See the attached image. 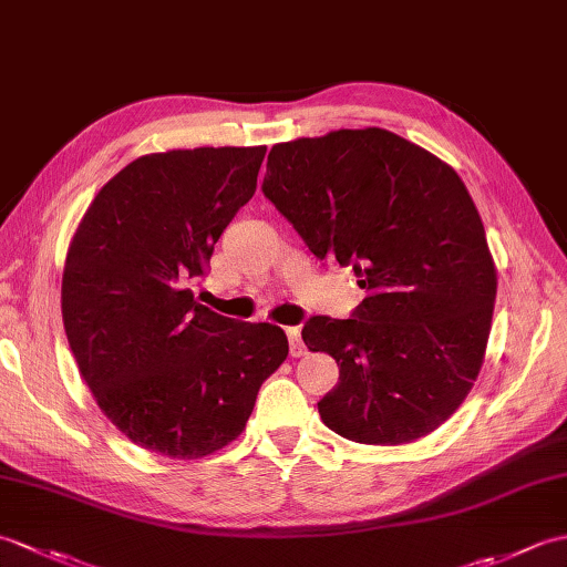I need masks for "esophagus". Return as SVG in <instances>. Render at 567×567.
Returning <instances> with one entry per match:
<instances>
[{"label":"esophagus","instance_id":"1","mask_svg":"<svg viewBox=\"0 0 567 567\" xmlns=\"http://www.w3.org/2000/svg\"><path fill=\"white\" fill-rule=\"evenodd\" d=\"M287 339H290V353H292L295 358L307 353V346H305V341H302V331H299L297 327L287 329Z\"/></svg>","mask_w":567,"mask_h":567}]
</instances>
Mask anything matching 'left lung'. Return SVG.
Wrapping results in <instances>:
<instances>
[{
    "label": "left lung",
    "instance_id": "8db88e82",
    "mask_svg": "<svg viewBox=\"0 0 567 567\" xmlns=\"http://www.w3.org/2000/svg\"><path fill=\"white\" fill-rule=\"evenodd\" d=\"M262 195L319 260L353 265L351 319L311 317L309 351L339 363L321 421L368 445L436 431L485 360L497 270L473 197L451 165L378 126L277 143Z\"/></svg>",
    "mask_w": 567,
    "mask_h": 567
}]
</instances>
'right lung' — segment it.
<instances>
[{"label": "right lung", "mask_w": 567, "mask_h": 567, "mask_svg": "<svg viewBox=\"0 0 567 567\" xmlns=\"http://www.w3.org/2000/svg\"><path fill=\"white\" fill-rule=\"evenodd\" d=\"M265 146L141 155L106 183L70 240L60 307L70 351L104 416L177 461L240 436L285 363L280 327L199 305L192 282L252 197Z\"/></svg>", "instance_id": "add662e5"}]
</instances>
